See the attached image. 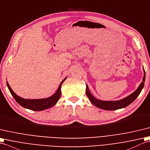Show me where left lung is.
I'll use <instances>...</instances> for the list:
<instances>
[{"label": "left lung", "instance_id": "1", "mask_svg": "<svg viewBox=\"0 0 150 150\" xmlns=\"http://www.w3.org/2000/svg\"><path fill=\"white\" fill-rule=\"evenodd\" d=\"M143 71H144V76L142 78V81L139 87L136 89L130 95L128 96L127 97L123 98L120 100L117 101H103L98 99L94 96H93L91 92H90L88 89V85L86 84V94L89 100L92 103L93 105L96 106V107L99 108L103 110H115L125 108L126 106L130 105L131 103L135 101V99L138 97V96L140 94V93L142 88H144V82L146 79V73L143 67Z\"/></svg>", "mask_w": 150, "mask_h": 150}]
</instances>
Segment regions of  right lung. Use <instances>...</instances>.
Instances as JSON below:
<instances>
[{"mask_svg":"<svg viewBox=\"0 0 150 150\" xmlns=\"http://www.w3.org/2000/svg\"><path fill=\"white\" fill-rule=\"evenodd\" d=\"M66 79H67V77L61 82V83L59 85L58 90L56 91V92L54 94L52 95L51 96H50L49 98H42V99H24L20 97V96L16 95L15 93L13 92L11 88L10 87L8 81H6V83H7L8 88L13 97L14 98L15 101L17 102L20 105H21L22 107L31 110H33V111H42L47 108H51L52 106H54L56 103H57L59 98L61 97L62 85Z\"/></svg>","mask_w":150,"mask_h":150,"instance_id":"right-lung-1","label":"right lung"}]
</instances>
